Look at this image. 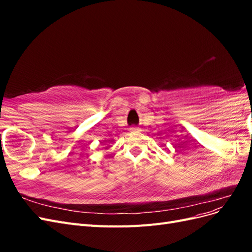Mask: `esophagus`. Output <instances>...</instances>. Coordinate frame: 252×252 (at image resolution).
<instances>
[{
    "label": "esophagus",
    "instance_id": "esophagus-1",
    "mask_svg": "<svg viewBox=\"0 0 252 252\" xmlns=\"http://www.w3.org/2000/svg\"><path fill=\"white\" fill-rule=\"evenodd\" d=\"M130 131H132V132H140L141 129L139 127H131L130 128Z\"/></svg>",
    "mask_w": 252,
    "mask_h": 252
}]
</instances>
